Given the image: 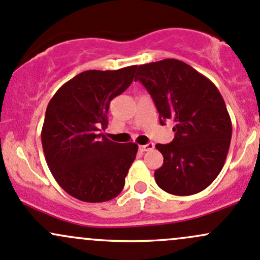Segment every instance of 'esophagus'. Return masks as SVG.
<instances>
[{"label":"esophagus","mask_w":260,"mask_h":260,"mask_svg":"<svg viewBox=\"0 0 260 260\" xmlns=\"http://www.w3.org/2000/svg\"><path fill=\"white\" fill-rule=\"evenodd\" d=\"M139 149H141L142 152L153 151V149H154V143H148V144H144V146H139Z\"/></svg>","instance_id":"obj_1"}]
</instances>
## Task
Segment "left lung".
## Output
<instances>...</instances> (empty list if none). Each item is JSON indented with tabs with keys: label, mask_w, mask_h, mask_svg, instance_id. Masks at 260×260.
I'll return each instance as SVG.
<instances>
[{
	"label": "left lung",
	"mask_w": 260,
	"mask_h": 260,
	"mask_svg": "<svg viewBox=\"0 0 260 260\" xmlns=\"http://www.w3.org/2000/svg\"><path fill=\"white\" fill-rule=\"evenodd\" d=\"M154 101L160 124L173 119L174 139L157 144L163 165L154 172L158 187L174 196L202 192L225 163L232 121L217 87L184 62L167 58L136 67Z\"/></svg>",
	"instance_id": "obj_1"
}]
</instances>
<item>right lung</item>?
Listing matches in <instances>:
<instances>
[{"label":"right lung","instance_id":"1","mask_svg":"<svg viewBox=\"0 0 260 260\" xmlns=\"http://www.w3.org/2000/svg\"><path fill=\"white\" fill-rule=\"evenodd\" d=\"M136 67L84 71L66 82L46 109V162L59 187L82 202L111 201L124 187L138 146L116 143L100 131L107 128L109 103L131 86Z\"/></svg>","mask_w":260,"mask_h":260}]
</instances>
